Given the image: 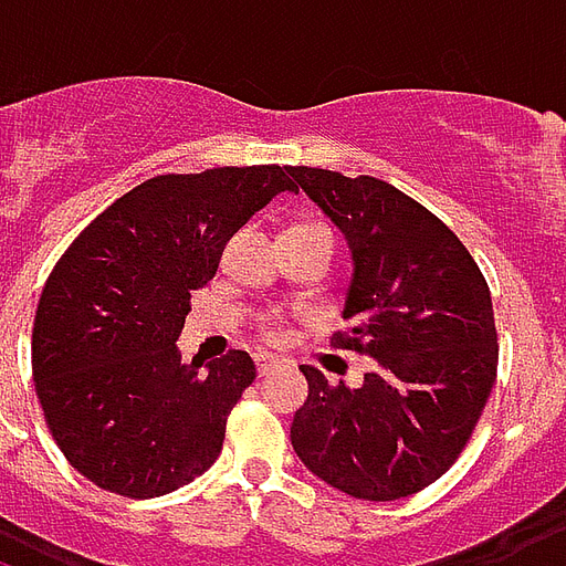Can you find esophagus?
Returning <instances> with one entry per match:
<instances>
[{
    "instance_id": "obj_1",
    "label": "esophagus",
    "mask_w": 566,
    "mask_h": 566,
    "mask_svg": "<svg viewBox=\"0 0 566 566\" xmlns=\"http://www.w3.org/2000/svg\"><path fill=\"white\" fill-rule=\"evenodd\" d=\"M254 366H258V375H270V371L279 368V363L272 357H266V354H258V357H254Z\"/></svg>"
}]
</instances>
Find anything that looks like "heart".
I'll list each match as a JSON object with an SVG mask.
<instances>
[{
  "instance_id": "1",
  "label": "heart",
  "mask_w": 566,
  "mask_h": 566,
  "mask_svg": "<svg viewBox=\"0 0 566 566\" xmlns=\"http://www.w3.org/2000/svg\"><path fill=\"white\" fill-rule=\"evenodd\" d=\"M258 329H261L263 342H270V345H284V342L291 338V326L284 324V321L279 315H266V317H263Z\"/></svg>"
}]
</instances>
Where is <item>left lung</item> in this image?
Returning <instances> with one entry per match:
<instances>
[{
  "label": "left lung",
  "instance_id": "left-lung-1",
  "mask_svg": "<svg viewBox=\"0 0 566 566\" xmlns=\"http://www.w3.org/2000/svg\"><path fill=\"white\" fill-rule=\"evenodd\" d=\"M354 254L347 329L333 347L371 357L363 387L303 366L308 399L291 443L315 476L363 501L432 485L471 441L497 375L492 294L434 212L375 177L287 167Z\"/></svg>",
  "mask_w": 566,
  "mask_h": 566
}]
</instances>
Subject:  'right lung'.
<instances>
[{
  "mask_svg": "<svg viewBox=\"0 0 566 566\" xmlns=\"http://www.w3.org/2000/svg\"><path fill=\"white\" fill-rule=\"evenodd\" d=\"M291 188L279 165L153 177L56 261L32 324V378L53 441L90 483L144 501L219 459L258 371L228 350L200 375L179 363L177 336L230 237Z\"/></svg>",
  "mask_w": 566,
  "mask_h": 566,
  "instance_id": "1",
  "label": "right lung"
}]
</instances>
